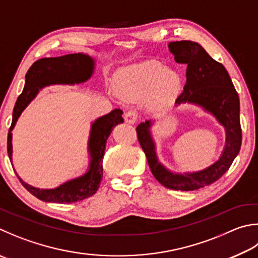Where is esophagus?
<instances>
[{
    "instance_id": "34e87169",
    "label": "esophagus",
    "mask_w": 258,
    "mask_h": 258,
    "mask_svg": "<svg viewBox=\"0 0 258 258\" xmlns=\"http://www.w3.org/2000/svg\"><path fill=\"white\" fill-rule=\"evenodd\" d=\"M124 119H125L126 123L134 124L135 121L138 120V113H137V111H134V110H128L127 113L125 114Z\"/></svg>"
}]
</instances>
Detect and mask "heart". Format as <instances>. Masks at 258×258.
I'll return each mask as SVG.
<instances>
[{
	"label": "heart",
	"mask_w": 258,
	"mask_h": 258,
	"mask_svg": "<svg viewBox=\"0 0 258 258\" xmlns=\"http://www.w3.org/2000/svg\"><path fill=\"white\" fill-rule=\"evenodd\" d=\"M182 87L180 74L166 69L158 60L131 65L117 74L113 84L116 97L121 100H141L154 109L162 108L177 97Z\"/></svg>",
	"instance_id": "obj_1"
}]
</instances>
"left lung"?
I'll use <instances>...</instances> for the list:
<instances>
[{
	"label": "left lung",
	"mask_w": 258,
	"mask_h": 258,
	"mask_svg": "<svg viewBox=\"0 0 258 258\" xmlns=\"http://www.w3.org/2000/svg\"><path fill=\"white\" fill-rule=\"evenodd\" d=\"M177 63L187 64L184 91L176 99V106H199L212 115L226 132V143L217 161L202 170L174 172L159 161L151 127L156 120L138 125L139 142L147 156L156 179L167 188L194 190L218 180L235 160L241 147L239 97L227 70L207 53L199 43L190 40L172 41L168 45Z\"/></svg>",
	"instance_id": "left-lung-1"
}]
</instances>
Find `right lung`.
<instances>
[{
  "label": "right lung",
  "mask_w": 258,
  "mask_h": 258,
  "mask_svg": "<svg viewBox=\"0 0 258 258\" xmlns=\"http://www.w3.org/2000/svg\"><path fill=\"white\" fill-rule=\"evenodd\" d=\"M95 59L87 54H69L59 57L40 58L31 65L26 74V83L22 93L19 96L12 114V124L8 134V154L12 161V131L17 120L26 107L35 99L39 90L54 84L83 83L91 78L95 71ZM123 111L111 110L109 114L97 118L91 124L88 140L89 166L83 175L67 180L55 188H38L26 181L19 175V180L23 187L44 202L49 203H74L88 199L99 188L102 176V158L106 143L111 131L117 124L123 123Z\"/></svg>",
  "instance_id": "obj_1"
}]
</instances>
